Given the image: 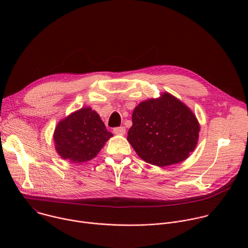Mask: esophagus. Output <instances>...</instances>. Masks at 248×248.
Listing matches in <instances>:
<instances>
[{
  "mask_svg": "<svg viewBox=\"0 0 248 248\" xmlns=\"http://www.w3.org/2000/svg\"><path fill=\"white\" fill-rule=\"evenodd\" d=\"M114 133L118 134V135H124L125 133V128L124 126H120V127H116L114 128Z\"/></svg>",
  "mask_w": 248,
  "mask_h": 248,
  "instance_id": "1",
  "label": "esophagus"
}]
</instances>
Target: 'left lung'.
Here are the masks:
<instances>
[{"mask_svg":"<svg viewBox=\"0 0 248 248\" xmlns=\"http://www.w3.org/2000/svg\"><path fill=\"white\" fill-rule=\"evenodd\" d=\"M199 131L193 112L164 92L136 106L127 141L143 161L163 168L186 160L197 145Z\"/></svg>","mask_w":248,"mask_h":248,"instance_id":"8db88e82","label":"left lung"}]
</instances>
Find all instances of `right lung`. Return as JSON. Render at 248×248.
I'll use <instances>...</instances> for the list:
<instances>
[{
	"label": "right lung",
	"mask_w": 248,
	"mask_h": 248,
	"mask_svg": "<svg viewBox=\"0 0 248 248\" xmlns=\"http://www.w3.org/2000/svg\"><path fill=\"white\" fill-rule=\"evenodd\" d=\"M112 136L98 113L83 107L58 123L53 138L59 156L78 164L95 158Z\"/></svg>",
	"instance_id": "1"
}]
</instances>
